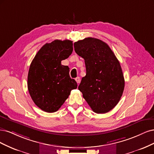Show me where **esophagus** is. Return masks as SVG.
<instances>
[{"instance_id":"esophagus-1","label":"esophagus","mask_w":154,"mask_h":154,"mask_svg":"<svg viewBox=\"0 0 154 154\" xmlns=\"http://www.w3.org/2000/svg\"><path fill=\"white\" fill-rule=\"evenodd\" d=\"M75 81L77 82V84H79L80 83V81H81V79H80V77H77V78H75Z\"/></svg>"}]
</instances>
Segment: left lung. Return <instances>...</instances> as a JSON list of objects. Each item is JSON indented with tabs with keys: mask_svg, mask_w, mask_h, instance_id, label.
Listing matches in <instances>:
<instances>
[{
	"mask_svg": "<svg viewBox=\"0 0 154 154\" xmlns=\"http://www.w3.org/2000/svg\"><path fill=\"white\" fill-rule=\"evenodd\" d=\"M74 48L84 59L86 69L79 90L94 112L110 111L120 101L125 86L120 62L108 45L97 38L75 42Z\"/></svg>",
	"mask_w": 154,
	"mask_h": 154,
	"instance_id": "left-lung-1",
	"label": "left lung"
}]
</instances>
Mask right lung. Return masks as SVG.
Segmentation results:
<instances>
[{
    "label": "right lung",
    "instance_id": "obj_1",
    "mask_svg": "<svg viewBox=\"0 0 154 154\" xmlns=\"http://www.w3.org/2000/svg\"><path fill=\"white\" fill-rule=\"evenodd\" d=\"M73 51L72 41L56 39L39 49L29 68L27 87L34 103L47 112L57 111L77 88L69 75L68 66L61 64Z\"/></svg>",
    "mask_w": 154,
    "mask_h": 154
}]
</instances>
